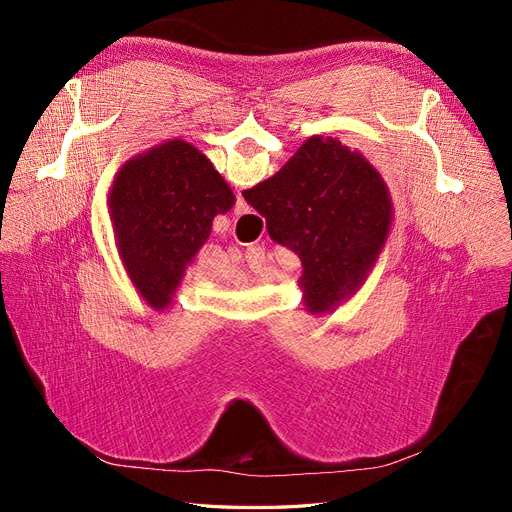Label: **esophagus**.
<instances>
[{"instance_id":"esophagus-1","label":"esophagus","mask_w":512,"mask_h":512,"mask_svg":"<svg viewBox=\"0 0 512 512\" xmlns=\"http://www.w3.org/2000/svg\"><path fill=\"white\" fill-rule=\"evenodd\" d=\"M247 211H250V207H247L243 196L237 194V200H235V215H243V213H247Z\"/></svg>"}]
</instances>
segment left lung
Here are the masks:
<instances>
[{"instance_id": "obj_1", "label": "left lung", "mask_w": 512, "mask_h": 512, "mask_svg": "<svg viewBox=\"0 0 512 512\" xmlns=\"http://www.w3.org/2000/svg\"><path fill=\"white\" fill-rule=\"evenodd\" d=\"M232 205L228 183L190 143L168 141L123 164L111 215L123 267L151 307L170 303L213 218Z\"/></svg>"}]
</instances>
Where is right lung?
Returning <instances> with one entry per match:
<instances>
[{
    "label": "right lung",
    "instance_id": "obj_1",
    "mask_svg": "<svg viewBox=\"0 0 512 512\" xmlns=\"http://www.w3.org/2000/svg\"><path fill=\"white\" fill-rule=\"evenodd\" d=\"M243 198L269 237L303 262V301L329 312L361 284L389 237L393 205L378 170L337 138L312 136Z\"/></svg>",
    "mask_w": 512,
    "mask_h": 512
}]
</instances>
